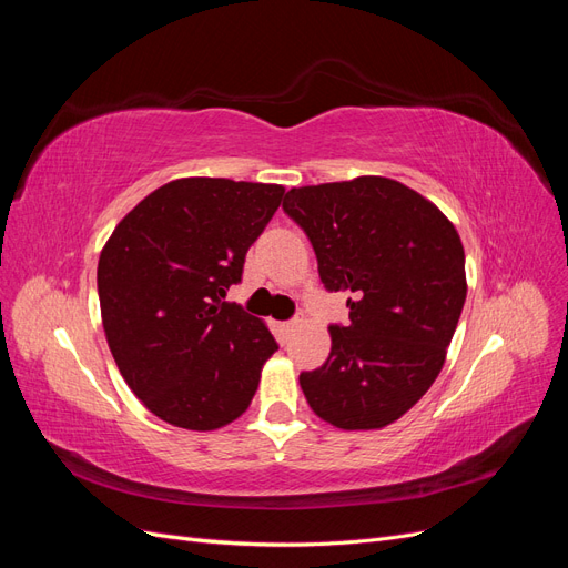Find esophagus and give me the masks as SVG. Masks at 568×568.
Here are the masks:
<instances>
[{
  "label": "esophagus",
  "mask_w": 568,
  "mask_h": 568,
  "mask_svg": "<svg viewBox=\"0 0 568 568\" xmlns=\"http://www.w3.org/2000/svg\"><path fill=\"white\" fill-rule=\"evenodd\" d=\"M282 326V332L284 334H291V332H294L296 329V326H298V320H291V322H284V324H280Z\"/></svg>",
  "instance_id": "esophagus-1"
}]
</instances>
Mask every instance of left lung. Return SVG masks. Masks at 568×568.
<instances>
[{"label": "left lung", "mask_w": 568, "mask_h": 568, "mask_svg": "<svg viewBox=\"0 0 568 568\" xmlns=\"http://www.w3.org/2000/svg\"><path fill=\"white\" fill-rule=\"evenodd\" d=\"M284 211L311 239L322 284L353 294L326 363L301 374L305 400L343 432L384 428L443 369L467 298L462 239L436 203L379 175L291 189Z\"/></svg>", "instance_id": "obj_1"}]
</instances>
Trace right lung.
<instances>
[{
    "mask_svg": "<svg viewBox=\"0 0 568 568\" xmlns=\"http://www.w3.org/2000/svg\"><path fill=\"white\" fill-rule=\"evenodd\" d=\"M282 199V184L173 180L136 203L101 248L109 348L159 419L215 432L248 409L277 341L225 296Z\"/></svg>",
    "mask_w": 568,
    "mask_h": 568,
    "instance_id": "obj_1",
    "label": "right lung"
}]
</instances>
